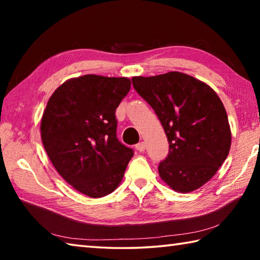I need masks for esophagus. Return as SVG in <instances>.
Wrapping results in <instances>:
<instances>
[{"mask_svg": "<svg viewBox=\"0 0 260 260\" xmlns=\"http://www.w3.org/2000/svg\"><path fill=\"white\" fill-rule=\"evenodd\" d=\"M145 143L144 142H141V143H139V144H136L135 145V148L139 152H144L145 151Z\"/></svg>", "mask_w": 260, "mask_h": 260, "instance_id": "obj_1", "label": "esophagus"}]
</instances>
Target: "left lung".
Instances as JSON below:
<instances>
[{"label": "left lung", "mask_w": 260, "mask_h": 260, "mask_svg": "<svg viewBox=\"0 0 260 260\" xmlns=\"http://www.w3.org/2000/svg\"><path fill=\"white\" fill-rule=\"evenodd\" d=\"M137 93L154 109L169 141L158 164L162 180L179 192L197 190L227 158L231 133L222 102L207 84L172 71L132 79Z\"/></svg>", "instance_id": "obj_1"}]
</instances>
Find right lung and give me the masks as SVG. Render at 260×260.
<instances>
[{
    "label": "right lung",
    "mask_w": 260,
    "mask_h": 260,
    "mask_svg": "<svg viewBox=\"0 0 260 260\" xmlns=\"http://www.w3.org/2000/svg\"><path fill=\"white\" fill-rule=\"evenodd\" d=\"M129 89L127 78L86 75L63 82L43 113L49 158L70 185L90 198L112 193L134 155L116 134V108Z\"/></svg>",
    "instance_id": "right-lung-1"
}]
</instances>
